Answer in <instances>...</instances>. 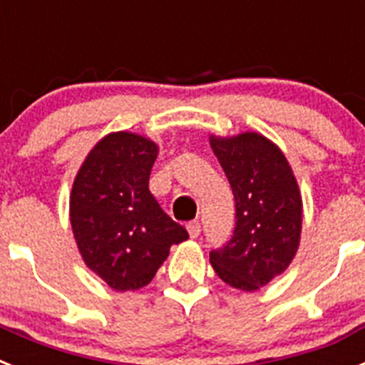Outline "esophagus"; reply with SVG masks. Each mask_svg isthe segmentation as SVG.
<instances>
[{
  "label": "esophagus",
  "instance_id": "esophagus-1",
  "mask_svg": "<svg viewBox=\"0 0 365 365\" xmlns=\"http://www.w3.org/2000/svg\"><path fill=\"white\" fill-rule=\"evenodd\" d=\"M188 234H190V237H193V240H195V237H199V234H201V222L199 221H190L188 222Z\"/></svg>",
  "mask_w": 365,
  "mask_h": 365
}]
</instances>
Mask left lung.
<instances>
[{"mask_svg":"<svg viewBox=\"0 0 365 365\" xmlns=\"http://www.w3.org/2000/svg\"><path fill=\"white\" fill-rule=\"evenodd\" d=\"M235 201V227L210 263L225 283L257 291L294 257L302 232V197L282 151L257 133L212 138Z\"/></svg>","mask_w":365,"mask_h":365,"instance_id":"1","label":"left lung"}]
</instances>
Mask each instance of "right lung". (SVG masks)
I'll return each mask as SVG.
<instances>
[{"label":"right lung","instance_id":"1","mask_svg":"<svg viewBox=\"0 0 365 365\" xmlns=\"http://www.w3.org/2000/svg\"><path fill=\"white\" fill-rule=\"evenodd\" d=\"M155 143L140 135H108L87 155L71 193V225L80 254L115 291L153 279L170 247L188 240L182 225L150 192Z\"/></svg>","mask_w":365,"mask_h":365}]
</instances>
